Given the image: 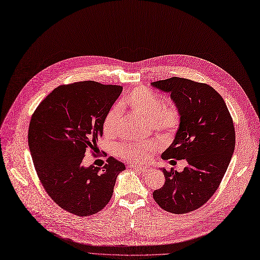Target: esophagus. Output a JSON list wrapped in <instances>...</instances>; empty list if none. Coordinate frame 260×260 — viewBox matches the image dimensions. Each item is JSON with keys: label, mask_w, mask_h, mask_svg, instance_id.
Here are the masks:
<instances>
[{"label": "esophagus", "mask_w": 260, "mask_h": 260, "mask_svg": "<svg viewBox=\"0 0 260 260\" xmlns=\"http://www.w3.org/2000/svg\"><path fill=\"white\" fill-rule=\"evenodd\" d=\"M129 168L136 169V170H139V171H141L142 173H148V172L151 170L150 167H141V166H136V165H131Z\"/></svg>", "instance_id": "esophagus-1"}]
</instances>
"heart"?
Returning a JSON list of instances; mask_svg holds the SVG:
<instances>
[{
	"mask_svg": "<svg viewBox=\"0 0 260 260\" xmlns=\"http://www.w3.org/2000/svg\"><path fill=\"white\" fill-rule=\"evenodd\" d=\"M122 105L127 107L135 116L151 122L152 126L167 133H174L180 121L178 109L172 104H164L161 96L146 88L134 89L123 100ZM120 109L111 108L104 119L103 131L106 135H115L120 125ZM155 142L123 143L116 146L115 153L128 161L142 162L157 150Z\"/></svg>",
	"mask_w": 260,
	"mask_h": 260,
	"instance_id": "b5f03b06",
	"label": "heart"
}]
</instances>
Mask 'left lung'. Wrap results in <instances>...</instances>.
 Wrapping results in <instances>:
<instances>
[{
    "instance_id": "1",
    "label": "left lung",
    "mask_w": 260,
    "mask_h": 260,
    "mask_svg": "<svg viewBox=\"0 0 260 260\" xmlns=\"http://www.w3.org/2000/svg\"><path fill=\"white\" fill-rule=\"evenodd\" d=\"M151 85L171 95L180 116L174 140L161 158L188 162L182 172L162 168L166 182L153 198L168 212L193 211L216 192L226 172L236 141L233 119L222 96L207 84L171 77Z\"/></svg>"
}]
</instances>
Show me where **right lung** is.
<instances>
[{
    "instance_id": "add662e5",
    "label": "right lung",
    "mask_w": 260,
    "mask_h": 260,
    "mask_svg": "<svg viewBox=\"0 0 260 260\" xmlns=\"http://www.w3.org/2000/svg\"><path fill=\"white\" fill-rule=\"evenodd\" d=\"M122 92L117 85L87 81L55 88L34 112L28 146L42 186L62 209L80 217L102 210L114 192L123 162L83 166L87 150L103 136V122Z\"/></svg>"
}]
</instances>
